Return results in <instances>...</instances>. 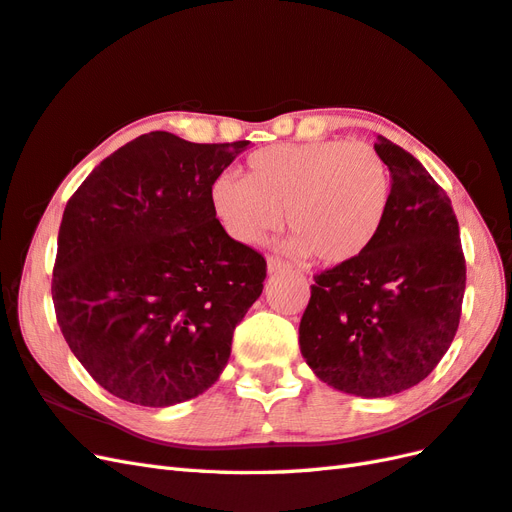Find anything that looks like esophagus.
Returning a JSON list of instances; mask_svg holds the SVG:
<instances>
[{
    "instance_id": "obj_1",
    "label": "esophagus",
    "mask_w": 512,
    "mask_h": 512,
    "mask_svg": "<svg viewBox=\"0 0 512 512\" xmlns=\"http://www.w3.org/2000/svg\"><path fill=\"white\" fill-rule=\"evenodd\" d=\"M287 268L290 266H287L281 257H268V272H281Z\"/></svg>"
}]
</instances>
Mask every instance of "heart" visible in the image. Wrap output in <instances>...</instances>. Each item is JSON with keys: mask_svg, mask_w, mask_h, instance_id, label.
I'll list each match as a JSON object with an SVG mask.
<instances>
[{"mask_svg": "<svg viewBox=\"0 0 512 512\" xmlns=\"http://www.w3.org/2000/svg\"><path fill=\"white\" fill-rule=\"evenodd\" d=\"M389 166L370 144L316 140L255 151L244 179L222 175L212 205L225 229L246 244L264 242L285 212L298 255L344 264L368 253L391 212Z\"/></svg>", "mask_w": 512, "mask_h": 512, "instance_id": "heart-1", "label": "heart"}]
</instances>
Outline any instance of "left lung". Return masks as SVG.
Returning <instances> with one entry per match:
<instances>
[{"instance_id": "8db88e82", "label": "left lung", "mask_w": 512, "mask_h": 512, "mask_svg": "<svg viewBox=\"0 0 512 512\" xmlns=\"http://www.w3.org/2000/svg\"><path fill=\"white\" fill-rule=\"evenodd\" d=\"M374 149L393 179L391 212L368 253L313 274L298 339L320 381L363 398L393 396L437 368L456 335L465 255L452 201L387 138Z\"/></svg>"}]
</instances>
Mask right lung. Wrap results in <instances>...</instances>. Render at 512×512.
I'll return each instance as SVG.
<instances>
[{"instance_id":"add662e5","label":"right lung","mask_w":512,"mask_h":512,"mask_svg":"<svg viewBox=\"0 0 512 512\" xmlns=\"http://www.w3.org/2000/svg\"><path fill=\"white\" fill-rule=\"evenodd\" d=\"M248 140L151 131L106 157L64 207L51 279L56 320L112 396L168 406L212 387L266 259L229 238L212 186Z\"/></svg>"}]
</instances>
